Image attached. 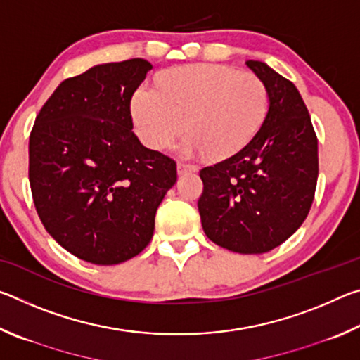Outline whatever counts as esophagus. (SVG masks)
Wrapping results in <instances>:
<instances>
[{
    "label": "esophagus",
    "instance_id": "1",
    "mask_svg": "<svg viewBox=\"0 0 360 360\" xmlns=\"http://www.w3.org/2000/svg\"><path fill=\"white\" fill-rule=\"evenodd\" d=\"M197 172V167H192V165H187V163H178V174H187V173H195Z\"/></svg>",
    "mask_w": 360,
    "mask_h": 360
}]
</instances>
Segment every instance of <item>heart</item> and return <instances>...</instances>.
Here are the masks:
<instances>
[{"label":"heart","instance_id":"obj_1","mask_svg":"<svg viewBox=\"0 0 360 360\" xmlns=\"http://www.w3.org/2000/svg\"><path fill=\"white\" fill-rule=\"evenodd\" d=\"M268 109L264 82L249 71L195 63L176 66L157 77V90L139 87L131 98V117L141 141L154 150L179 144L186 157L225 160L257 135Z\"/></svg>","mask_w":360,"mask_h":360}]
</instances>
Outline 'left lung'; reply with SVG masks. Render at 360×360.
Segmentation results:
<instances>
[{"label": "left lung", "mask_w": 360, "mask_h": 360, "mask_svg": "<svg viewBox=\"0 0 360 360\" xmlns=\"http://www.w3.org/2000/svg\"><path fill=\"white\" fill-rule=\"evenodd\" d=\"M246 65L266 89L265 120L241 152L200 172L198 211L217 246L264 254L308 216L319 172L318 138L295 85L264 62Z\"/></svg>", "instance_id": "1"}]
</instances>
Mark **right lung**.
Listing matches in <instances>:
<instances>
[{
	"label": "right lung",
	"instance_id": "add662e5",
	"mask_svg": "<svg viewBox=\"0 0 360 360\" xmlns=\"http://www.w3.org/2000/svg\"><path fill=\"white\" fill-rule=\"evenodd\" d=\"M152 65L92 66L58 85L30 135V186L49 235L95 265L135 257L178 179L176 163L133 133L130 101Z\"/></svg>",
	"mask_w": 360,
	"mask_h": 360
}]
</instances>
